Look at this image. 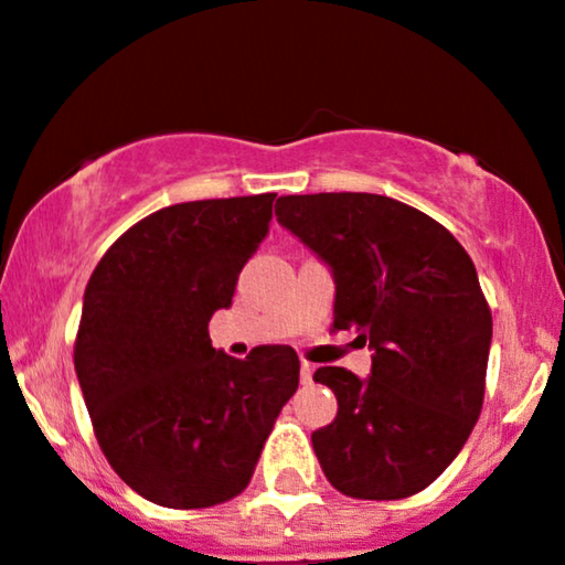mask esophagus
I'll use <instances>...</instances> for the list:
<instances>
[{"instance_id":"esophagus-1","label":"esophagus","mask_w":565,"mask_h":565,"mask_svg":"<svg viewBox=\"0 0 565 565\" xmlns=\"http://www.w3.org/2000/svg\"><path fill=\"white\" fill-rule=\"evenodd\" d=\"M312 363H308V360H302V365H300V379H302V384H310L312 382Z\"/></svg>"}]
</instances>
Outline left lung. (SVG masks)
<instances>
[{"label":"left lung","instance_id":"obj_1","mask_svg":"<svg viewBox=\"0 0 565 565\" xmlns=\"http://www.w3.org/2000/svg\"><path fill=\"white\" fill-rule=\"evenodd\" d=\"M284 228L334 274V331L369 342L371 376L323 365L337 418L312 431L326 479L348 498L403 500L463 450L484 405L492 312L460 242L382 194H289Z\"/></svg>","mask_w":565,"mask_h":565}]
</instances>
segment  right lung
Masks as SVG:
<instances>
[{"instance_id": "obj_1", "label": "right lung", "mask_w": 565, "mask_h": 565, "mask_svg": "<svg viewBox=\"0 0 565 565\" xmlns=\"http://www.w3.org/2000/svg\"><path fill=\"white\" fill-rule=\"evenodd\" d=\"M274 200L162 207L128 228L86 284L73 363L94 437L154 505L192 511L244 492L300 384L287 344L236 360L207 334L268 234Z\"/></svg>"}]
</instances>
